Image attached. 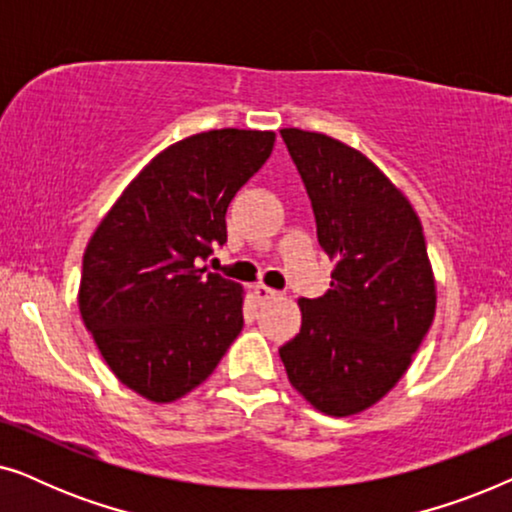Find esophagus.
Returning <instances> with one entry per match:
<instances>
[{"instance_id": "esophagus-1", "label": "esophagus", "mask_w": 512, "mask_h": 512, "mask_svg": "<svg viewBox=\"0 0 512 512\" xmlns=\"http://www.w3.org/2000/svg\"><path fill=\"white\" fill-rule=\"evenodd\" d=\"M254 293H256L258 303H268V300H272V298H277V296H279V291L270 289V286H265V284H258L256 289H254Z\"/></svg>"}]
</instances>
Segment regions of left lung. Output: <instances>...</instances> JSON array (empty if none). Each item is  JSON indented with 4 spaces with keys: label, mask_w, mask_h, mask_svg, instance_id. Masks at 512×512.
I'll use <instances>...</instances> for the list:
<instances>
[{
    "label": "left lung",
    "mask_w": 512,
    "mask_h": 512,
    "mask_svg": "<svg viewBox=\"0 0 512 512\" xmlns=\"http://www.w3.org/2000/svg\"><path fill=\"white\" fill-rule=\"evenodd\" d=\"M282 137L312 200L331 289L300 298V333L279 347L293 389L331 417L368 410L410 368L436 317L422 221L373 160L321 132Z\"/></svg>",
    "instance_id": "obj_1"
}]
</instances>
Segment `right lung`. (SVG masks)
I'll return each instance as SVG.
<instances>
[{"instance_id":"right-lung-1","label":"right lung","mask_w":512,"mask_h":512,"mask_svg":"<svg viewBox=\"0 0 512 512\" xmlns=\"http://www.w3.org/2000/svg\"><path fill=\"white\" fill-rule=\"evenodd\" d=\"M275 146L270 130H207L160 151L90 237L79 312L125 387L172 403L207 380L242 331L244 289L198 268L226 242L235 193Z\"/></svg>"}]
</instances>
